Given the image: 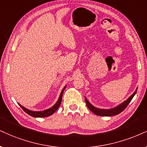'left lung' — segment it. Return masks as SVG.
<instances>
[{
	"label": "left lung",
	"instance_id": "1",
	"mask_svg": "<svg viewBox=\"0 0 147 147\" xmlns=\"http://www.w3.org/2000/svg\"><path fill=\"white\" fill-rule=\"evenodd\" d=\"M136 91L137 88L134 93L132 94L126 101H123L122 104H119V106H116L115 108H111V109H99V108H96V107L93 106L92 104H90V103L87 100V99L86 97H85V101H86V104L88 108V109L91 112H93L95 115L97 116H103V117H110V116L119 115L121 112L123 111L126 108V107L127 106V105L129 104L130 101H131V99H133L134 96L136 93Z\"/></svg>",
	"mask_w": 147,
	"mask_h": 147
}]
</instances>
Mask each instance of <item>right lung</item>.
<instances>
[{
	"label": "right lung",
	"mask_w": 147,
	"mask_h": 147,
	"mask_svg": "<svg viewBox=\"0 0 147 147\" xmlns=\"http://www.w3.org/2000/svg\"><path fill=\"white\" fill-rule=\"evenodd\" d=\"M66 88V86H65L64 88H63L62 91H61V95H60V97L58 101H57L55 104L53 106L51 107L50 108H48V109L43 110V111H32V110H28L26 108H25L24 107L22 106L19 104L20 106L22 108L24 111L26 113L29 115L30 116H32L33 117H49V116L52 115V114H54V112L57 111V110L59 108V107L60 106V105L61 104V101H62V97H63V91H64L65 88Z\"/></svg>",
	"instance_id": "right-lung-1"
}]
</instances>
